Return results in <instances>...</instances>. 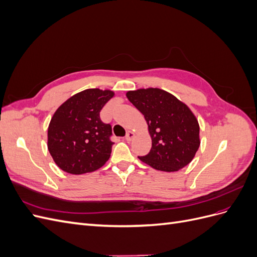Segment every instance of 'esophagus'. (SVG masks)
<instances>
[{"instance_id": "1", "label": "esophagus", "mask_w": 257, "mask_h": 257, "mask_svg": "<svg viewBox=\"0 0 257 257\" xmlns=\"http://www.w3.org/2000/svg\"><path fill=\"white\" fill-rule=\"evenodd\" d=\"M135 136V134H134V132H132V131H127V133H126V136H125V139L127 142H131L132 139H133V137Z\"/></svg>"}]
</instances>
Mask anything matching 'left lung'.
<instances>
[{
  "instance_id": "left-lung-1",
  "label": "left lung",
  "mask_w": 257,
  "mask_h": 257,
  "mask_svg": "<svg viewBox=\"0 0 257 257\" xmlns=\"http://www.w3.org/2000/svg\"><path fill=\"white\" fill-rule=\"evenodd\" d=\"M126 97L144 114L152 141L150 152L138 159L167 173L188 165L200 145L199 124L190 108L158 88L128 91Z\"/></svg>"
}]
</instances>
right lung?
Listing matches in <instances>:
<instances>
[{
  "instance_id": "right-lung-1",
  "label": "right lung",
  "mask_w": 257,
  "mask_h": 257,
  "mask_svg": "<svg viewBox=\"0 0 257 257\" xmlns=\"http://www.w3.org/2000/svg\"><path fill=\"white\" fill-rule=\"evenodd\" d=\"M113 95L111 90H83L53 113L47 146L62 170L72 175L92 173L109 160L111 125L102 122L99 112Z\"/></svg>"
}]
</instances>
